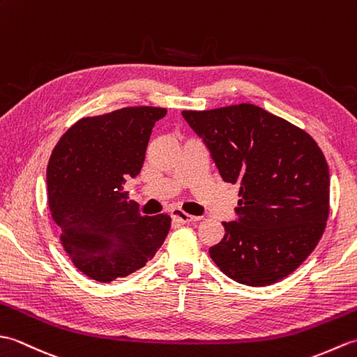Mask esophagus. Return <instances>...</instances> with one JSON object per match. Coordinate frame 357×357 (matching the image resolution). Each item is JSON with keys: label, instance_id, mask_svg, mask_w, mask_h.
I'll list each match as a JSON object with an SVG mask.
<instances>
[{"label": "esophagus", "instance_id": "esophagus-1", "mask_svg": "<svg viewBox=\"0 0 357 357\" xmlns=\"http://www.w3.org/2000/svg\"><path fill=\"white\" fill-rule=\"evenodd\" d=\"M172 218L174 221L178 222H183V224H188V222H195V221H199V216H193V215H188L185 211H181L179 208H174L172 210Z\"/></svg>", "mask_w": 357, "mask_h": 357}]
</instances>
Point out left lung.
<instances>
[{"instance_id":"1","label":"left lung","mask_w":357,"mask_h":357,"mask_svg":"<svg viewBox=\"0 0 357 357\" xmlns=\"http://www.w3.org/2000/svg\"><path fill=\"white\" fill-rule=\"evenodd\" d=\"M225 183L239 184L238 221L210 248L224 275L239 284H275L316 248L330 211V172L302 128L253 104L184 110Z\"/></svg>"}]
</instances>
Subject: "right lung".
Listing matches in <instances>:
<instances>
[{
	"instance_id": "right-lung-1",
	"label": "right lung",
	"mask_w": 357,
	"mask_h": 357,
	"mask_svg": "<svg viewBox=\"0 0 357 357\" xmlns=\"http://www.w3.org/2000/svg\"><path fill=\"white\" fill-rule=\"evenodd\" d=\"M161 107H124L75 123L53 149L47 193L59 241L73 265L98 282L142 268L170 230L169 215L142 216L128 201Z\"/></svg>"
}]
</instances>
